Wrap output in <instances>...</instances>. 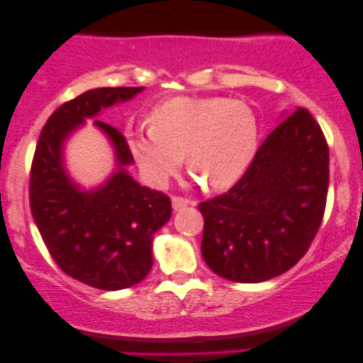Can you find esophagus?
Segmentation results:
<instances>
[{"mask_svg": "<svg viewBox=\"0 0 363 363\" xmlns=\"http://www.w3.org/2000/svg\"><path fill=\"white\" fill-rule=\"evenodd\" d=\"M188 205H189V200L186 199V196H179V195L172 196V207H174V211H181V208L188 207Z\"/></svg>", "mask_w": 363, "mask_h": 363, "instance_id": "34e87169", "label": "esophagus"}]
</instances>
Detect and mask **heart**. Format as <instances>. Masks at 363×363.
I'll list each match as a JSON object with an SVG mask.
<instances>
[{
    "label": "heart",
    "mask_w": 363,
    "mask_h": 363,
    "mask_svg": "<svg viewBox=\"0 0 363 363\" xmlns=\"http://www.w3.org/2000/svg\"><path fill=\"white\" fill-rule=\"evenodd\" d=\"M152 126L128 131V144L152 184L161 186L186 156V164L211 189L235 184L259 142L256 113L228 98L181 96L158 105Z\"/></svg>",
    "instance_id": "obj_1"
}]
</instances>
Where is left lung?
<instances>
[{"label": "left lung", "instance_id": "left-lung-1", "mask_svg": "<svg viewBox=\"0 0 363 363\" xmlns=\"http://www.w3.org/2000/svg\"><path fill=\"white\" fill-rule=\"evenodd\" d=\"M328 174L327 138L307 108H296L262 142L233 188L200 202L208 269L233 283L290 270L323 221Z\"/></svg>", "mask_w": 363, "mask_h": 363}]
</instances>
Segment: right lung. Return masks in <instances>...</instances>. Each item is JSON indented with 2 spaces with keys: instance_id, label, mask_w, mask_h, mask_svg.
Wrapping results in <instances>:
<instances>
[{
  "instance_id": "obj_1",
  "label": "right lung",
  "mask_w": 363,
  "mask_h": 363,
  "mask_svg": "<svg viewBox=\"0 0 363 363\" xmlns=\"http://www.w3.org/2000/svg\"><path fill=\"white\" fill-rule=\"evenodd\" d=\"M144 87H98L61 105L42 128L29 175V207L47 250L61 270L98 290H124L152 267V235L170 219L164 193L140 186L117 128L94 121L116 147L117 172L94 191H80L67 175L61 147L67 137L101 108L126 101Z\"/></svg>"
}]
</instances>
